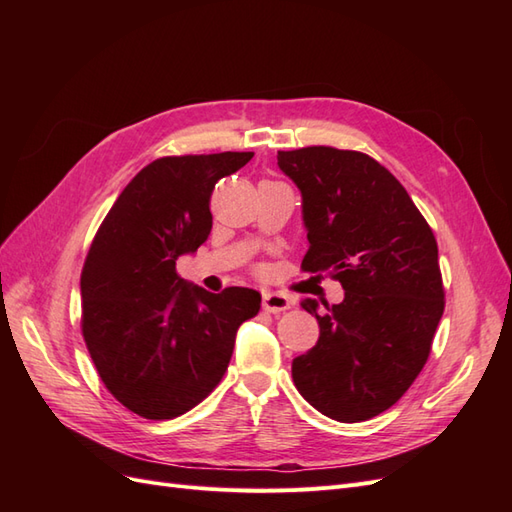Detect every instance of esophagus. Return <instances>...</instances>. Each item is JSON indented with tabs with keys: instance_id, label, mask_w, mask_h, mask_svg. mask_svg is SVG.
<instances>
[{
	"instance_id": "esophagus-1",
	"label": "esophagus",
	"mask_w": 512,
	"mask_h": 512,
	"mask_svg": "<svg viewBox=\"0 0 512 512\" xmlns=\"http://www.w3.org/2000/svg\"><path fill=\"white\" fill-rule=\"evenodd\" d=\"M292 301L290 297H286V294L282 292H265L262 294V309L269 314H280V312H286V309H290Z\"/></svg>"
}]
</instances>
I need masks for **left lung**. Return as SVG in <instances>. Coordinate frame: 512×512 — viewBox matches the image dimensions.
I'll list each match as a JSON object with an SVG mask.
<instances>
[{"instance_id": "1", "label": "left lung", "mask_w": 512, "mask_h": 512, "mask_svg": "<svg viewBox=\"0 0 512 512\" xmlns=\"http://www.w3.org/2000/svg\"><path fill=\"white\" fill-rule=\"evenodd\" d=\"M301 192L303 271H331L344 301L314 314L320 337L292 361L297 391L324 416L359 423L389 410L421 374L444 312L438 243L389 170L359 151H277Z\"/></svg>"}]
</instances>
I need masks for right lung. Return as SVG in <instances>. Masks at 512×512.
<instances>
[{
  "label": "right lung",
  "instance_id": "right-lung-1",
  "mask_svg": "<svg viewBox=\"0 0 512 512\" xmlns=\"http://www.w3.org/2000/svg\"><path fill=\"white\" fill-rule=\"evenodd\" d=\"M252 151L160 158L147 164L96 232L81 273L83 337L119 404L166 421L200 404L224 376L237 329L260 309V292L220 294L181 280L179 256L211 232L209 198Z\"/></svg>",
  "mask_w": 512,
  "mask_h": 512
}]
</instances>
